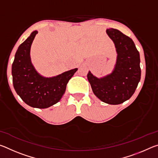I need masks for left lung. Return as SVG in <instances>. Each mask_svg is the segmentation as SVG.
I'll use <instances>...</instances> for the list:
<instances>
[{"instance_id":"1","label":"left lung","mask_w":158,"mask_h":158,"mask_svg":"<svg viewBox=\"0 0 158 158\" xmlns=\"http://www.w3.org/2000/svg\"><path fill=\"white\" fill-rule=\"evenodd\" d=\"M106 33L116 48V64L106 76L99 78L89 71L87 78L96 97L109 105H119L132 97L140 81V56L130 37L114 28Z\"/></svg>"}]
</instances>
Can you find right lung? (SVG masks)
<instances>
[{
    "label": "right lung",
    "instance_id": "obj_1",
    "mask_svg": "<svg viewBox=\"0 0 158 158\" xmlns=\"http://www.w3.org/2000/svg\"><path fill=\"white\" fill-rule=\"evenodd\" d=\"M37 33L32 32L18 47L12 65V82L15 91L26 104L34 108L46 109L60 101L67 84L78 68L52 77L37 73L31 58V44Z\"/></svg>",
    "mask_w": 158,
    "mask_h": 158
}]
</instances>
